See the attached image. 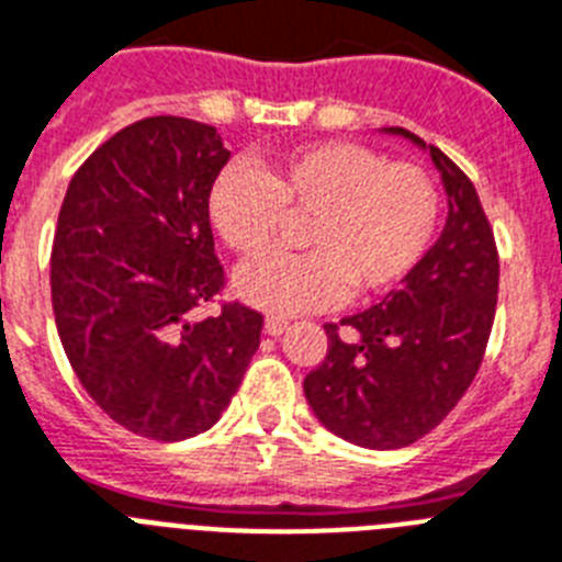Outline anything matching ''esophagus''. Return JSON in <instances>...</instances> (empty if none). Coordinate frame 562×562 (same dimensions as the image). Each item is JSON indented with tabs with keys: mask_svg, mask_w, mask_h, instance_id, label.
Instances as JSON below:
<instances>
[{
	"mask_svg": "<svg viewBox=\"0 0 562 562\" xmlns=\"http://www.w3.org/2000/svg\"><path fill=\"white\" fill-rule=\"evenodd\" d=\"M289 331V319L285 317H266V334H271V337H280V334Z\"/></svg>",
	"mask_w": 562,
	"mask_h": 562,
	"instance_id": "obj_1",
	"label": "esophagus"
}]
</instances>
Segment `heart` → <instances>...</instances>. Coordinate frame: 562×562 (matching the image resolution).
<instances>
[{
    "label": "heart",
    "instance_id": "obj_1",
    "mask_svg": "<svg viewBox=\"0 0 562 562\" xmlns=\"http://www.w3.org/2000/svg\"><path fill=\"white\" fill-rule=\"evenodd\" d=\"M437 188L412 162H385L357 143H311L259 171L231 165L214 179L209 216L231 251L266 254L285 216H305L294 257L245 266L234 289L271 314L323 308L342 296H371L417 266L437 225Z\"/></svg>",
    "mask_w": 562,
    "mask_h": 562
}]
</instances>
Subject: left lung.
Wrapping results in <instances>:
<instances>
[{
  "label": "left lung",
  "instance_id": "1",
  "mask_svg": "<svg viewBox=\"0 0 562 562\" xmlns=\"http://www.w3.org/2000/svg\"><path fill=\"white\" fill-rule=\"evenodd\" d=\"M383 131L431 157L449 202L446 225L397 291L339 319L353 339L325 325L328 353L303 391L328 431L391 451L440 426L477 374L497 308L499 259L471 179L412 131Z\"/></svg>",
  "mask_w": 562,
  "mask_h": 562
}]
</instances>
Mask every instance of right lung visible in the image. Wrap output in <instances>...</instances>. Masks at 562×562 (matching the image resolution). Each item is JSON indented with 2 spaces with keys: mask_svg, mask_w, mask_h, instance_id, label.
<instances>
[{
  "mask_svg": "<svg viewBox=\"0 0 562 562\" xmlns=\"http://www.w3.org/2000/svg\"><path fill=\"white\" fill-rule=\"evenodd\" d=\"M228 159L214 125L139 120L85 159L59 211L50 296L68 362L150 440L209 431L259 348L262 314L245 305L191 319L223 289L209 193Z\"/></svg>",
  "mask_w": 562,
  "mask_h": 562,
  "instance_id": "1",
  "label": "right lung"
}]
</instances>
